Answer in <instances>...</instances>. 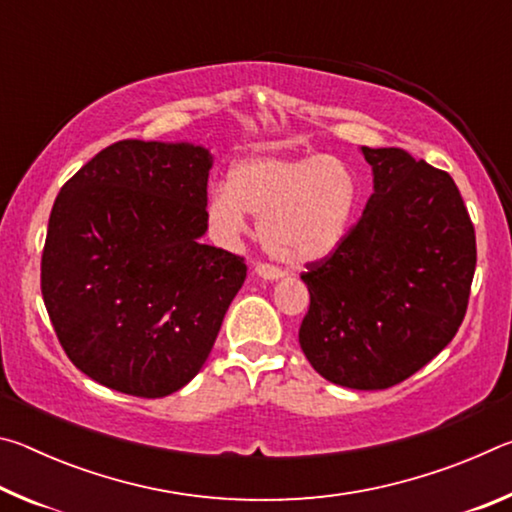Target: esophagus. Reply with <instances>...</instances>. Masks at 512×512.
<instances>
[{"instance_id":"34e87169","label":"esophagus","mask_w":512,"mask_h":512,"mask_svg":"<svg viewBox=\"0 0 512 512\" xmlns=\"http://www.w3.org/2000/svg\"><path fill=\"white\" fill-rule=\"evenodd\" d=\"M255 275L262 277V280H266V282H277L282 277V271H280V268L268 266V264H257L255 266Z\"/></svg>"}]
</instances>
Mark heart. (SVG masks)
Segmentation results:
<instances>
[{"mask_svg":"<svg viewBox=\"0 0 512 512\" xmlns=\"http://www.w3.org/2000/svg\"><path fill=\"white\" fill-rule=\"evenodd\" d=\"M357 205V173L336 155H248L232 164L228 185L212 189L205 214L223 241L244 235L246 214L259 216L266 253L302 268L341 248Z\"/></svg>","mask_w":512,"mask_h":512,"instance_id":"b5f03b06","label":"heart"}]
</instances>
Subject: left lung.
I'll list each match as a JSON object with an SVG mask.
<instances>
[{
	"label": "left lung",
	"instance_id": "1",
	"mask_svg": "<svg viewBox=\"0 0 512 512\" xmlns=\"http://www.w3.org/2000/svg\"><path fill=\"white\" fill-rule=\"evenodd\" d=\"M372 194L325 262L302 273L311 305L300 348L320 377L381 391L418 372L463 323L474 225L452 176L404 149H368Z\"/></svg>",
	"mask_w": 512,
	"mask_h": 512
}]
</instances>
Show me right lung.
<instances>
[{
  "mask_svg": "<svg viewBox=\"0 0 512 512\" xmlns=\"http://www.w3.org/2000/svg\"><path fill=\"white\" fill-rule=\"evenodd\" d=\"M214 155L194 142L124 140L56 196L42 298L69 361L97 384L164 397L189 384L246 280L205 246Z\"/></svg>",
  "mask_w": 512,
  "mask_h": 512,
  "instance_id": "1",
  "label": "right lung"
}]
</instances>
